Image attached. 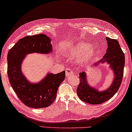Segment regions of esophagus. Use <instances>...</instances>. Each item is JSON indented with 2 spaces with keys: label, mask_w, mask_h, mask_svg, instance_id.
<instances>
[{
  "label": "esophagus",
  "mask_w": 132,
  "mask_h": 132,
  "mask_svg": "<svg viewBox=\"0 0 132 132\" xmlns=\"http://www.w3.org/2000/svg\"><path fill=\"white\" fill-rule=\"evenodd\" d=\"M74 74V72L72 71V70H71L70 68H67L66 70H65V74H66V76L67 77H68L69 75H72Z\"/></svg>",
  "instance_id": "obj_1"
}]
</instances>
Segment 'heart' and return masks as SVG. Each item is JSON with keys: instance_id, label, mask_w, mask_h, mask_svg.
Returning a JSON list of instances; mask_svg holds the SVG:
<instances>
[{"instance_id": "heart-1", "label": "heart", "mask_w": 132, "mask_h": 132, "mask_svg": "<svg viewBox=\"0 0 132 132\" xmlns=\"http://www.w3.org/2000/svg\"><path fill=\"white\" fill-rule=\"evenodd\" d=\"M87 43H78L65 49L64 54L70 57H77V61L84 64L90 61L95 54V50Z\"/></svg>"}]
</instances>
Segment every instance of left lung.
<instances>
[{"mask_svg":"<svg viewBox=\"0 0 132 132\" xmlns=\"http://www.w3.org/2000/svg\"><path fill=\"white\" fill-rule=\"evenodd\" d=\"M108 43L106 53L102 59L94 64L98 65L99 63L107 62L113 71L114 79L112 84L106 90L99 91L90 86L86 80L85 72L79 74V84L77 92L79 99L86 103L92 105L101 104L108 101L114 96L119 88L123 77V70L125 63V54L117 40L106 37Z\"/></svg>","mask_w":132,"mask_h":132,"instance_id":"obj_1","label":"left lung"}]
</instances>
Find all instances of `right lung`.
Listing matches in <instances>:
<instances>
[{
  "label": "right lung",
  "mask_w": 132,
  "mask_h": 132,
  "mask_svg": "<svg viewBox=\"0 0 132 132\" xmlns=\"http://www.w3.org/2000/svg\"><path fill=\"white\" fill-rule=\"evenodd\" d=\"M51 39L43 34L28 36L19 40L9 51L7 75L11 86L19 99L28 107L42 108L50 105L57 96L58 87L64 80L65 72L48 73L40 82L32 84L22 74L21 64L28 54L52 52Z\"/></svg>",
  "instance_id": "add662e5"
}]
</instances>
